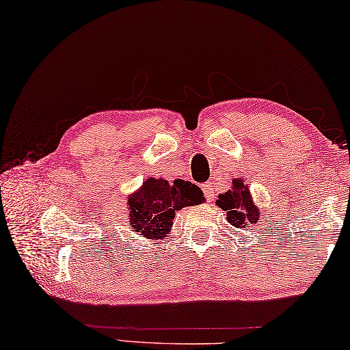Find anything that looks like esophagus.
<instances>
[{
	"label": "esophagus",
	"instance_id": "1",
	"mask_svg": "<svg viewBox=\"0 0 350 350\" xmlns=\"http://www.w3.org/2000/svg\"><path fill=\"white\" fill-rule=\"evenodd\" d=\"M202 189H203L206 198H208V202H213V198H214V187H213V183H204V185L202 186Z\"/></svg>",
	"mask_w": 350,
	"mask_h": 350
}]
</instances>
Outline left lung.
<instances>
[{
  "mask_svg": "<svg viewBox=\"0 0 350 350\" xmlns=\"http://www.w3.org/2000/svg\"><path fill=\"white\" fill-rule=\"evenodd\" d=\"M215 204L226 211V220L234 228L250 229V226H256V223L260 220V211L253 202V196L248 185H245V178H234L232 187L228 192L220 193Z\"/></svg>",
  "mask_w": 350,
  "mask_h": 350,
  "instance_id": "obj_1",
  "label": "left lung"
}]
</instances>
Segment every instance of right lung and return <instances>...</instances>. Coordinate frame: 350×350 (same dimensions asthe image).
<instances>
[{
	"instance_id": "add662e5",
	"label": "right lung",
	"mask_w": 350,
	"mask_h": 350,
	"mask_svg": "<svg viewBox=\"0 0 350 350\" xmlns=\"http://www.w3.org/2000/svg\"><path fill=\"white\" fill-rule=\"evenodd\" d=\"M206 202L202 189L191 181L148 176L141 187L127 197L129 226L141 237L161 240L170 232L175 213L186 206Z\"/></svg>"
}]
</instances>
